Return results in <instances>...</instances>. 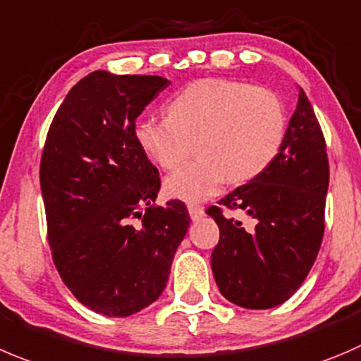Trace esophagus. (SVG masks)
<instances>
[{
  "label": "esophagus",
  "instance_id": "esophagus-1",
  "mask_svg": "<svg viewBox=\"0 0 361 361\" xmlns=\"http://www.w3.org/2000/svg\"><path fill=\"white\" fill-rule=\"evenodd\" d=\"M188 212H190L191 219H200L204 216V207H200L197 204H190L188 205Z\"/></svg>",
  "mask_w": 361,
  "mask_h": 361
}]
</instances>
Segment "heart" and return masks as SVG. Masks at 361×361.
<instances>
[{
  "label": "heart",
  "instance_id": "heart-1",
  "mask_svg": "<svg viewBox=\"0 0 361 361\" xmlns=\"http://www.w3.org/2000/svg\"><path fill=\"white\" fill-rule=\"evenodd\" d=\"M286 106L273 90L207 78L186 85L166 104V118L136 123L140 149L164 170L183 163L195 142L197 161L168 175L164 191L184 202H204L226 180L243 184L262 175L286 138Z\"/></svg>",
  "mask_w": 361,
  "mask_h": 361
}]
</instances>
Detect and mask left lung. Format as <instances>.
Listing matches in <instances>:
<instances>
[{"label":"left lung","instance_id":"obj_1","mask_svg":"<svg viewBox=\"0 0 361 361\" xmlns=\"http://www.w3.org/2000/svg\"><path fill=\"white\" fill-rule=\"evenodd\" d=\"M329 170L324 136L303 88L271 166L219 200L256 219L245 231L221 207L207 209L219 226L211 257L219 293L243 308L266 310L289 300L312 269L324 234Z\"/></svg>","mask_w":361,"mask_h":361}]
</instances>
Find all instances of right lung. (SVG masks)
I'll use <instances>...</instances> for the list:
<instances>
[{
	"mask_svg": "<svg viewBox=\"0 0 361 361\" xmlns=\"http://www.w3.org/2000/svg\"><path fill=\"white\" fill-rule=\"evenodd\" d=\"M170 85L161 75L90 72L68 90L40 163L54 266L75 300L127 317L166 287L190 226L180 200L154 207L159 171L136 142V118Z\"/></svg>",
	"mask_w": 361,
	"mask_h": 361,
	"instance_id": "1",
	"label": "right lung"
}]
</instances>
